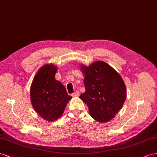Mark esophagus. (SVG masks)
<instances>
[{
	"label": "esophagus",
	"instance_id": "obj_1",
	"mask_svg": "<svg viewBox=\"0 0 157 157\" xmlns=\"http://www.w3.org/2000/svg\"><path fill=\"white\" fill-rule=\"evenodd\" d=\"M79 91H76L74 93L71 94V96H72V97H77V96L79 95Z\"/></svg>",
	"mask_w": 157,
	"mask_h": 157
}]
</instances>
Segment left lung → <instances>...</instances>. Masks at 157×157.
Segmentation results:
<instances>
[{
    "mask_svg": "<svg viewBox=\"0 0 157 157\" xmlns=\"http://www.w3.org/2000/svg\"><path fill=\"white\" fill-rule=\"evenodd\" d=\"M86 92L79 98L86 103L93 118L108 122L122 109L126 98V87L122 77L105 62L89 66L82 65Z\"/></svg>",
    "mask_w": 157,
    "mask_h": 157,
    "instance_id": "obj_1",
    "label": "left lung"
}]
</instances>
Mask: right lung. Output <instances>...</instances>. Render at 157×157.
I'll return each instance as SVG.
<instances>
[{"label":"right lung","instance_id":"1","mask_svg":"<svg viewBox=\"0 0 157 157\" xmlns=\"http://www.w3.org/2000/svg\"><path fill=\"white\" fill-rule=\"evenodd\" d=\"M56 66L44 65L35 74L30 88L33 109L41 118L48 122L60 117L71 98L62 83L56 80Z\"/></svg>","mask_w":157,"mask_h":157}]
</instances>
